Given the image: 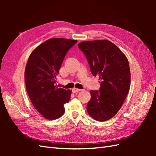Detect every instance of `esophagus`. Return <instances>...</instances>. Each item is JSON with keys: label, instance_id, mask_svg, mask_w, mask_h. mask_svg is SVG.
<instances>
[{"label": "esophagus", "instance_id": "obj_1", "mask_svg": "<svg viewBox=\"0 0 156 156\" xmlns=\"http://www.w3.org/2000/svg\"><path fill=\"white\" fill-rule=\"evenodd\" d=\"M80 91H82V89H79V88H74L72 89V92L73 93L78 92H80Z\"/></svg>", "mask_w": 156, "mask_h": 156}]
</instances>
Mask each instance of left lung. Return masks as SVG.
I'll return each instance as SVG.
<instances>
[{
	"label": "left lung",
	"instance_id": "obj_1",
	"mask_svg": "<svg viewBox=\"0 0 156 156\" xmlns=\"http://www.w3.org/2000/svg\"><path fill=\"white\" fill-rule=\"evenodd\" d=\"M79 48L86 56L90 72L99 77L100 90H90L88 115L97 121L111 119L124 103L130 88L128 60L116 45L106 40L83 41Z\"/></svg>",
	"mask_w": 156,
	"mask_h": 156
}]
</instances>
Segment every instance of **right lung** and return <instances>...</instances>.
Listing matches in <instances>:
<instances>
[{
  "instance_id": "right-lung-1",
  "label": "right lung",
  "mask_w": 156,
  "mask_h": 156,
  "mask_svg": "<svg viewBox=\"0 0 156 156\" xmlns=\"http://www.w3.org/2000/svg\"><path fill=\"white\" fill-rule=\"evenodd\" d=\"M77 40L51 38L33 51L25 71L27 92L34 108L48 120H55L65 112L72 91L56 86V79L68 50Z\"/></svg>"
}]
</instances>
